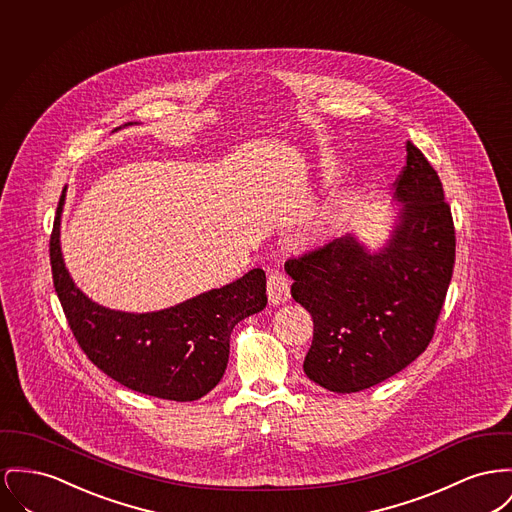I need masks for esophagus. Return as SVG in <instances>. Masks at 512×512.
Wrapping results in <instances>:
<instances>
[{"label":"esophagus","instance_id":"1","mask_svg":"<svg viewBox=\"0 0 512 512\" xmlns=\"http://www.w3.org/2000/svg\"><path fill=\"white\" fill-rule=\"evenodd\" d=\"M267 292L272 305H280L290 298V278L284 272L274 271L267 278Z\"/></svg>","mask_w":512,"mask_h":512}]
</instances>
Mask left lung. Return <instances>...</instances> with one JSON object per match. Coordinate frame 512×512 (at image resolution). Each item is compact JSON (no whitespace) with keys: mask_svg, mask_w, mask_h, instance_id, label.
<instances>
[{"mask_svg":"<svg viewBox=\"0 0 512 512\" xmlns=\"http://www.w3.org/2000/svg\"><path fill=\"white\" fill-rule=\"evenodd\" d=\"M400 222L379 253L354 236L290 257L292 298L313 319L305 375L332 392H360L425 352L447 298L456 236L443 185L414 145L394 181Z\"/></svg>","mask_w":512,"mask_h":512,"instance_id":"left-lung-1","label":"left lung"}]
</instances>
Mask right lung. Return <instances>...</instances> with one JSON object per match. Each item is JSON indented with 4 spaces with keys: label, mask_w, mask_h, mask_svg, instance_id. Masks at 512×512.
Masks as SVG:
<instances>
[{
    "label": "right lung",
    "mask_w": 512,
    "mask_h": 512,
    "mask_svg": "<svg viewBox=\"0 0 512 512\" xmlns=\"http://www.w3.org/2000/svg\"><path fill=\"white\" fill-rule=\"evenodd\" d=\"M61 193L50 236L54 288L65 319L87 358L131 391L191 402L222 379L230 334L267 305V276L253 269L240 280L156 313L112 311L89 300L69 278L60 249Z\"/></svg>",
    "instance_id": "obj_1"
}]
</instances>
